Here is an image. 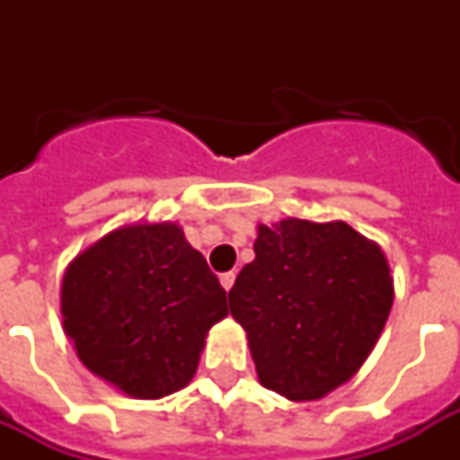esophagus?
Returning a JSON list of instances; mask_svg holds the SVG:
<instances>
[{"mask_svg":"<svg viewBox=\"0 0 460 460\" xmlns=\"http://www.w3.org/2000/svg\"><path fill=\"white\" fill-rule=\"evenodd\" d=\"M219 281H222L224 291H229V288L234 287V281H236V274H234V272H226V274H222V277H219Z\"/></svg>","mask_w":460,"mask_h":460,"instance_id":"34e87169","label":"esophagus"}]
</instances>
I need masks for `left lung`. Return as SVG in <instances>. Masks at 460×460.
I'll return each mask as SVG.
<instances>
[{"label":"left lung","mask_w":460,"mask_h":460,"mask_svg":"<svg viewBox=\"0 0 460 460\" xmlns=\"http://www.w3.org/2000/svg\"><path fill=\"white\" fill-rule=\"evenodd\" d=\"M255 260L229 291L260 385L317 401L349 382L375 349L394 303L386 255L341 219L258 224Z\"/></svg>","instance_id":"8db88e82"}]
</instances>
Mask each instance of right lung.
Listing matches in <instances>:
<instances>
[{"mask_svg":"<svg viewBox=\"0 0 460 460\" xmlns=\"http://www.w3.org/2000/svg\"><path fill=\"white\" fill-rule=\"evenodd\" d=\"M226 291L173 222H133L78 252L61 279V322L93 375L131 399L193 379Z\"/></svg>","mask_w":460,"mask_h":460,"instance_id":"right-lung-1","label":"right lung"}]
</instances>
